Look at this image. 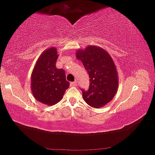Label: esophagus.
Returning a JSON list of instances; mask_svg holds the SVG:
<instances>
[{
	"label": "esophagus",
	"instance_id": "34e87169",
	"mask_svg": "<svg viewBox=\"0 0 155 155\" xmlns=\"http://www.w3.org/2000/svg\"><path fill=\"white\" fill-rule=\"evenodd\" d=\"M71 86H77V81H74V82H71L70 84Z\"/></svg>",
	"mask_w": 155,
	"mask_h": 155
}]
</instances>
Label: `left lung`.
I'll list each match as a JSON object with an SVG mask.
<instances>
[{"mask_svg": "<svg viewBox=\"0 0 155 155\" xmlns=\"http://www.w3.org/2000/svg\"><path fill=\"white\" fill-rule=\"evenodd\" d=\"M76 58L81 61L89 77V88L83 91V97L89 106L95 109L109 104L118 89V74L110 54L97 46L78 49Z\"/></svg>", "mask_w": 155, "mask_h": 155, "instance_id": "left-lung-1", "label": "left lung"}]
</instances>
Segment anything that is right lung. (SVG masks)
Wrapping results in <instances>:
<instances>
[{
    "mask_svg": "<svg viewBox=\"0 0 155 155\" xmlns=\"http://www.w3.org/2000/svg\"><path fill=\"white\" fill-rule=\"evenodd\" d=\"M57 49L50 47L43 51L31 74V89L34 97L47 106L58 104L69 88L63 69H57Z\"/></svg>",
    "mask_w": 155,
    "mask_h": 155,
    "instance_id": "right-lung-1",
    "label": "right lung"
}]
</instances>
